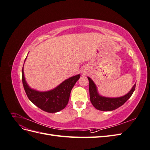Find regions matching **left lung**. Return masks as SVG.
<instances>
[{
	"label": "left lung",
	"instance_id": "8db88e82",
	"mask_svg": "<svg viewBox=\"0 0 150 150\" xmlns=\"http://www.w3.org/2000/svg\"><path fill=\"white\" fill-rule=\"evenodd\" d=\"M88 78L89 80L90 101L95 108L100 111H112L123 105L128 100L135 90L136 84L133 86L130 91L123 96L115 98L103 97L100 96L98 93L96 86L94 83L93 81L89 77H88Z\"/></svg>",
	"mask_w": 150,
	"mask_h": 150
}]
</instances>
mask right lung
<instances>
[{"label": "right lung", "mask_w": 150, "mask_h": 150, "mask_svg": "<svg viewBox=\"0 0 150 150\" xmlns=\"http://www.w3.org/2000/svg\"><path fill=\"white\" fill-rule=\"evenodd\" d=\"M79 78L80 74L71 77L54 89L40 92L29 87L25 80L24 67L22 70V84L29 100L42 110L51 113L59 111L66 106L71 90Z\"/></svg>", "instance_id": "1"}]
</instances>
